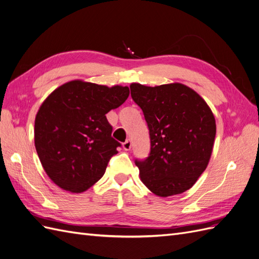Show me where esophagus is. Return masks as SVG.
Segmentation results:
<instances>
[{
    "label": "esophagus",
    "instance_id": "esophagus-1",
    "mask_svg": "<svg viewBox=\"0 0 259 259\" xmlns=\"http://www.w3.org/2000/svg\"><path fill=\"white\" fill-rule=\"evenodd\" d=\"M131 146H132V143H131L130 140H126L122 143V148L124 149V151H129V149L131 148Z\"/></svg>",
    "mask_w": 259,
    "mask_h": 259
}]
</instances>
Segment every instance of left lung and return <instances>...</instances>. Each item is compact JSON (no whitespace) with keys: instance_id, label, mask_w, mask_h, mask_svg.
I'll return each mask as SVG.
<instances>
[{"instance_id":"left-lung-1","label":"left lung","mask_w":259,"mask_h":259,"mask_svg":"<svg viewBox=\"0 0 259 259\" xmlns=\"http://www.w3.org/2000/svg\"><path fill=\"white\" fill-rule=\"evenodd\" d=\"M131 97L143 111L151 153L136 160L143 184L159 197L184 193L206 169L216 123L210 106L180 82L149 87L132 82Z\"/></svg>"}]
</instances>
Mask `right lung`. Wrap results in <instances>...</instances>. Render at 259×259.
<instances>
[{
    "instance_id": "add662e5",
    "label": "right lung",
    "mask_w": 259,
    "mask_h": 259,
    "mask_svg": "<svg viewBox=\"0 0 259 259\" xmlns=\"http://www.w3.org/2000/svg\"><path fill=\"white\" fill-rule=\"evenodd\" d=\"M129 97V88L80 79L55 89L39 106L34 144L41 165L56 185L84 193L103 177L120 143L112 138L106 114Z\"/></svg>"
}]
</instances>
